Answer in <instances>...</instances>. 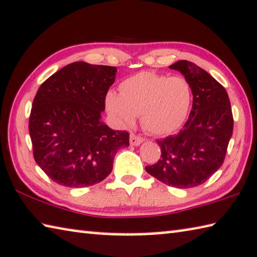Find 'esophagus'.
Masks as SVG:
<instances>
[{"label":"esophagus","instance_id":"34e87169","mask_svg":"<svg viewBox=\"0 0 257 257\" xmlns=\"http://www.w3.org/2000/svg\"><path fill=\"white\" fill-rule=\"evenodd\" d=\"M144 142V138L136 135V134L132 133L130 134V145H134V146H137L140 145L141 143H143Z\"/></svg>","mask_w":257,"mask_h":257}]
</instances>
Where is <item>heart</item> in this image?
I'll use <instances>...</instances> for the list:
<instances>
[{
	"label": "heart",
	"instance_id": "1",
	"mask_svg": "<svg viewBox=\"0 0 257 257\" xmlns=\"http://www.w3.org/2000/svg\"><path fill=\"white\" fill-rule=\"evenodd\" d=\"M119 91L106 95L108 112L122 124H132L142 114L143 127L156 135L180 128L192 103L191 85L183 76L142 72L125 79Z\"/></svg>",
	"mask_w": 257,
	"mask_h": 257
}]
</instances>
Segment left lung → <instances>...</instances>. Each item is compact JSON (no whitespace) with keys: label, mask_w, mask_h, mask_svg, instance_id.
<instances>
[{"label":"left lung","mask_w":257,"mask_h":257,"mask_svg":"<svg viewBox=\"0 0 257 257\" xmlns=\"http://www.w3.org/2000/svg\"><path fill=\"white\" fill-rule=\"evenodd\" d=\"M169 67L189 81L192 109L180 133L157 141L161 157L145 170L167 185L190 189L205 183L223 165L233 115L226 90L205 70L187 60Z\"/></svg>","instance_id":"left-lung-1"}]
</instances>
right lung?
Here are the masks:
<instances>
[{"mask_svg":"<svg viewBox=\"0 0 257 257\" xmlns=\"http://www.w3.org/2000/svg\"><path fill=\"white\" fill-rule=\"evenodd\" d=\"M116 67L68 64L41 84L28 130L35 162L57 184L85 187L112 172L116 151L129 146V133L101 121Z\"/></svg>","mask_w":257,"mask_h":257,"instance_id":"obj_1","label":"right lung"}]
</instances>
